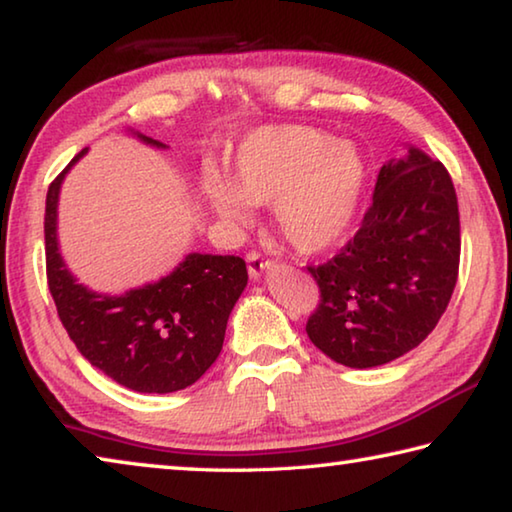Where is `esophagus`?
Segmentation results:
<instances>
[{
  "instance_id": "1",
  "label": "esophagus",
  "mask_w": 512,
  "mask_h": 512,
  "mask_svg": "<svg viewBox=\"0 0 512 512\" xmlns=\"http://www.w3.org/2000/svg\"><path fill=\"white\" fill-rule=\"evenodd\" d=\"M246 262H248V273H250V277H253V280H259L262 273L273 266V262H268V259H264L259 253H255V250H253V253H248Z\"/></svg>"
}]
</instances>
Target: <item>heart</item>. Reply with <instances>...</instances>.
I'll use <instances>...</instances> for the list:
<instances>
[{
  "mask_svg": "<svg viewBox=\"0 0 512 512\" xmlns=\"http://www.w3.org/2000/svg\"><path fill=\"white\" fill-rule=\"evenodd\" d=\"M366 160L352 142L311 126H264L239 142L230 180L205 171L201 198L214 216L244 232L253 207L273 205L275 228L302 255H318L348 237L357 219Z\"/></svg>",
  "mask_w": 512,
  "mask_h": 512,
  "instance_id": "heart-1",
  "label": "heart"
}]
</instances>
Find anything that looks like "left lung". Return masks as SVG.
Listing matches in <instances>:
<instances>
[{
  "label": "left lung",
  "instance_id": "left-lung-1",
  "mask_svg": "<svg viewBox=\"0 0 512 512\" xmlns=\"http://www.w3.org/2000/svg\"><path fill=\"white\" fill-rule=\"evenodd\" d=\"M461 221L452 178L409 146L379 169L357 235L332 259L309 266L320 302L311 343L348 368H375L427 339L452 298Z\"/></svg>",
  "mask_w": 512,
  "mask_h": 512
}]
</instances>
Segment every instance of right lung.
<instances>
[{"label": "right lung", "mask_w": 512, "mask_h": 512, "mask_svg": "<svg viewBox=\"0 0 512 512\" xmlns=\"http://www.w3.org/2000/svg\"><path fill=\"white\" fill-rule=\"evenodd\" d=\"M144 144L162 142L135 133ZM49 185L45 207L47 282L60 323L85 359L137 393H173L192 386L219 357L230 311L248 284L235 255L189 253L169 275L121 296L79 284L58 250V194L65 173Z\"/></svg>", "instance_id": "right-lung-1"}]
</instances>
